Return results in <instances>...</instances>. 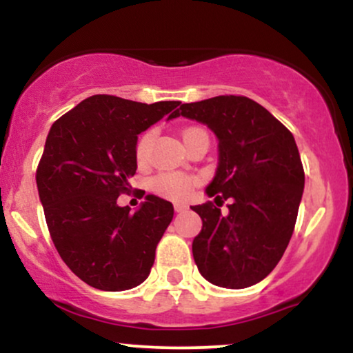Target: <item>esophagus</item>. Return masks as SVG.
I'll list each match as a JSON object with an SVG mask.
<instances>
[{
    "mask_svg": "<svg viewBox=\"0 0 353 353\" xmlns=\"http://www.w3.org/2000/svg\"><path fill=\"white\" fill-rule=\"evenodd\" d=\"M174 209H176V212H185V210L189 209V205L184 204V202H176V204H174Z\"/></svg>",
    "mask_w": 353,
    "mask_h": 353,
    "instance_id": "34e87169",
    "label": "esophagus"
}]
</instances>
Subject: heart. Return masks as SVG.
I'll return each instance as SVG.
<instances>
[{
	"instance_id": "obj_1",
	"label": "heart",
	"mask_w": 353,
	"mask_h": 353,
	"mask_svg": "<svg viewBox=\"0 0 353 353\" xmlns=\"http://www.w3.org/2000/svg\"><path fill=\"white\" fill-rule=\"evenodd\" d=\"M197 131L196 128L188 129L184 132L189 134V132ZM154 136L156 132L154 131H145L143 136L137 139L136 143V161L139 164H144L148 161L149 151H151V145L154 143ZM197 184V177L194 176H188V174H181V172H164L159 174L157 177H154L152 181V189L156 190L159 196L168 197V199H174V201H179V199H185L192 189L196 188Z\"/></svg>"
}]
</instances>
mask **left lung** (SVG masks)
Listing matches in <instances>:
<instances>
[{
    "instance_id": "left-lung-1",
    "label": "left lung",
    "mask_w": 353,
    "mask_h": 353,
    "mask_svg": "<svg viewBox=\"0 0 353 353\" xmlns=\"http://www.w3.org/2000/svg\"><path fill=\"white\" fill-rule=\"evenodd\" d=\"M205 124L217 137L214 202L192 205L202 219L192 255L205 281L225 289L261 282L292 237L303 192V168L292 132L245 96H216L181 104L176 116ZM231 201L230 214L218 209Z\"/></svg>"
}]
</instances>
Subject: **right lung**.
Here are the masks:
<instances>
[{
	"instance_id": "right-lung-1",
	"label": "right lung",
	"mask_w": 353,
	"mask_h": 353,
	"mask_svg": "<svg viewBox=\"0 0 353 353\" xmlns=\"http://www.w3.org/2000/svg\"><path fill=\"white\" fill-rule=\"evenodd\" d=\"M179 104L96 94L51 125L36 171L39 201L61 259L94 289L129 290L151 272L172 204L149 194L132 214L117 197L131 190L137 136L172 119Z\"/></svg>"
}]
</instances>
